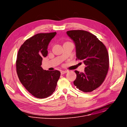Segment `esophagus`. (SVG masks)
Returning <instances> with one entry per match:
<instances>
[{"label":"esophagus","mask_w":127,"mask_h":127,"mask_svg":"<svg viewBox=\"0 0 127 127\" xmlns=\"http://www.w3.org/2000/svg\"><path fill=\"white\" fill-rule=\"evenodd\" d=\"M67 72H68L67 71H61V74L63 75V74H64L65 73H66Z\"/></svg>","instance_id":"esophagus-1"}]
</instances>
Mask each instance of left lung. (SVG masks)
I'll list each match as a JSON object with an SVG mask.
<instances>
[{
	"label": "left lung",
	"mask_w": 127,
	"mask_h": 127,
	"mask_svg": "<svg viewBox=\"0 0 127 127\" xmlns=\"http://www.w3.org/2000/svg\"><path fill=\"white\" fill-rule=\"evenodd\" d=\"M76 46V60L86 67L83 73L75 70L77 77L73 83L84 93L92 92L104 81L109 68V56L104 45L96 36L83 30L67 32Z\"/></svg>",
	"instance_id": "1"
}]
</instances>
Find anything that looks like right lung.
<instances>
[{"instance_id":"1","label":"right lung","mask_w":127,"mask_h":127,"mask_svg":"<svg viewBox=\"0 0 127 127\" xmlns=\"http://www.w3.org/2000/svg\"><path fill=\"white\" fill-rule=\"evenodd\" d=\"M56 32L39 33L27 39L17 55L16 70L20 81L28 91L38 98L50 96L60 76L58 70L46 71L41 66L47 56V48Z\"/></svg>"}]
</instances>
